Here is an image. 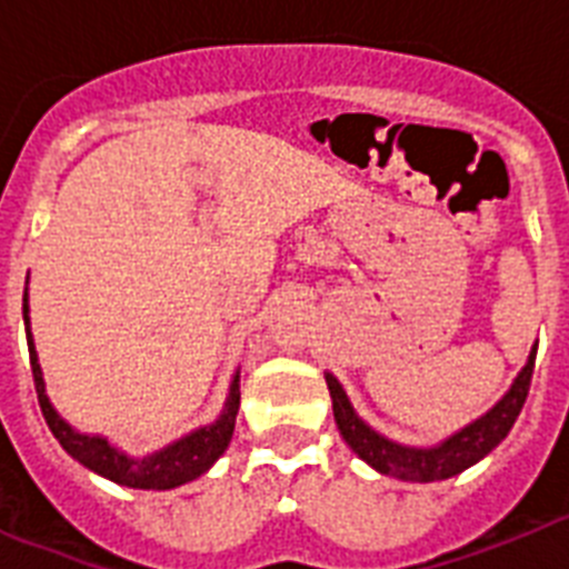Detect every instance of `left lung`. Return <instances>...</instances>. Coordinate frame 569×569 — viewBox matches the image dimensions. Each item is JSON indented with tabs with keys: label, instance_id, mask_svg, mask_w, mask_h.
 <instances>
[{
	"label": "left lung",
	"instance_id": "1",
	"mask_svg": "<svg viewBox=\"0 0 569 569\" xmlns=\"http://www.w3.org/2000/svg\"><path fill=\"white\" fill-rule=\"evenodd\" d=\"M536 347H532L525 370L519 373V379L512 381V387L507 390L505 399L492 407L490 413L476 419L470 427H465L461 433L450 436V439L439 447L416 450V447H401L393 445V441H387L385 436L370 430V427L353 413V407L347 401L341 385L328 373V390L330 399H333L336 425H339L347 445L353 447V453L359 456V459H365L370 467H376L379 472H385V476H393V479L405 481H441L450 479V476H459L461 470H467V467H472L476 461L485 459L492 447H499L501 439L510 433V427L519 419L521 407H525L527 401V393H530L532 367H536Z\"/></svg>",
	"mask_w": 569,
	"mask_h": 569
}]
</instances>
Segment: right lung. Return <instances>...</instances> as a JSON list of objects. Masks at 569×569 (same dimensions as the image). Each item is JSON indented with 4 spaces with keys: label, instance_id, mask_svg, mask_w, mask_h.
I'll use <instances>...</instances> for the list:
<instances>
[{
    "label": "right lung",
    "instance_id": "add662e5",
    "mask_svg": "<svg viewBox=\"0 0 569 569\" xmlns=\"http://www.w3.org/2000/svg\"><path fill=\"white\" fill-rule=\"evenodd\" d=\"M22 313H24V325H28V293L22 299ZM28 353H30V370H33V385H37V396H39V407H42V416L48 421L50 433L57 436L59 445L68 450L70 456L77 461H82L88 470L99 472L104 479L116 481V485L124 487H136V490H170V487L188 485L193 481L196 476H202L210 465H213L219 456L228 450L230 436H233V425H236V413H239V376L230 385V399L228 407H224L222 419L216 421V425L202 427V430H196L190 433L188 439L176 441L170 445L168 450L162 453L148 456V459L136 461L122 456L119 450L108 445L99 436H79L77 430H70L62 419L57 416V410L50 407L48 396H44V381H42V370H39L37 361V350H33V339H30V328H28Z\"/></svg>",
    "mask_w": 569,
    "mask_h": 569
}]
</instances>
